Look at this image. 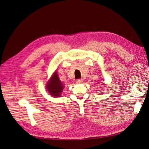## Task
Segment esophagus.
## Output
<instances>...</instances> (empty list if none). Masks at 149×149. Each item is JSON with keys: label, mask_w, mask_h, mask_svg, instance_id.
<instances>
[{"label": "esophagus", "mask_w": 149, "mask_h": 149, "mask_svg": "<svg viewBox=\"0 0 149 149\" xmlns=\"http://www.w3.org/2000/svg\"><path fill=\"white\" fill-rule=\"evenodd\" d=\"M76 84H81L83 83V80L82 79H78L76 81Z\"/></svg>", "instance_id": "esophagus-1"}]
</instances>
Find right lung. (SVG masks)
I'll return each instance as SVG.
<instances>
[{
	"instance_id": "1",
	"label": "right lung",
	"mask_w": 149,
	"mask_h": 149,
	"mask_svg": "<svg viewBox=\"0 0 149 149\" xmlns=\"http://www.w3.org/2000/svg\"><path fill=\"white\" fill-rule=\"evenodd\" d=\"M46 88L53 97H56L61 96V94L63 90L64 86L60 80L56 71L53 73L51 78L48 80L46 85Z\"/></svg>"
}]
</instances>
